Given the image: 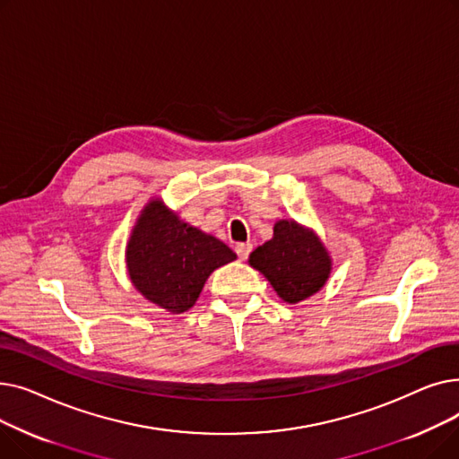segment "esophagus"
Segmentation results:
<instances>
[{"mask_svg": "<svg viewBox=\"0 0 459 459\" xmlns=\"http://www.w3.org/2000/svg\"><path fill=\"white\" fill-rule=\"evenodd\" d=\"M251 249H253V246H251L249 242H247V244H238V246H236V255H238L239 260H247Z\"/></svg>", "mask_w": 459, "mask_h": 459, "instance_id": "34e87169", "label": "esophagus"}]
</instances>
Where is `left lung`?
Masks as SVG:
<instances>
[{"label":"left lung","mask_w":459,"mask_h":459,"mask_svg":"<svg viewBox=\"0 0 459 459\" xmlns=\"http://www.w3.org/2000/svg\"><path fill=\"white\" fill-rule=\"evenodd\" d=\"M249 264L288 303L316 294L331 272V260L320 239L296 221L275 223L273 238L251 253Z\"/></svg>","instance_id":"left-lung-1"}]
</instances>
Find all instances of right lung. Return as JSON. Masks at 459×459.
Here are the masks:
<instances>
[{
	"label": "right lung",
	"instance_id": "add662e5",
	"mask_svg": "<svg viewBox=\"0 0 459 459\" xmlns=\"http://www.w3.org/2000/svg\"><path fill=\"white\" fill-rule=\"evenodd\" d=\"M236 255L220 239L178 220L161 201L143 210L126 249L128 273L149 301L171 312L195 305L210 273Z\"/></svg>",
	"mask_w": 459,
	"mask_h": 459
}]
</instances>
